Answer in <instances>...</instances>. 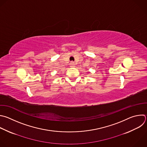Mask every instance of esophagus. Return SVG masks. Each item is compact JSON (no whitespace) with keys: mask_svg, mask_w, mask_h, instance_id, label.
<instances>
[{"mask_svg":"<svg viewBox=\"0 0 147 147\" xmlns=\"http://www.w3.org/2000/svg\"><path fill=\"white\" fill-rule=\"evenodd\" d=\"M74 66H75V64H74V63L73 62H71L70 63V67H74Z\"/></svg>","mask_w":147,"mask_h":147,"instance_id":"34e87169","label":"esophagus"}]
</instances>
